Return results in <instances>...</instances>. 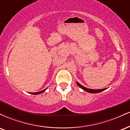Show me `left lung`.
<instances>
[{"label": "left lung", "instance_id": "1", "mask_svg": "<svg viewBox=\"0 0 130 130\" xmlns=\"http://www.w3.org/2000/svg\"><path fill=\"white\" fill-rule=\"evenodd\" d=\"M76 84H77V86L81 88L83 90H84V91H86V92H89V93H100V92H103V91L105 90L106 89H95V90H94V89H87V88L84 87V86H83L82 85H80L79 83H78V82H76Z\"/></svg>", "mask_w": 130, "mask_h": 130}]
</instances>
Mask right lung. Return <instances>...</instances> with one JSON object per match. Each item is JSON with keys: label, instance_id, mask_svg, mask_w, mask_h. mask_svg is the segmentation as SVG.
Returning <instances> with one entry per match:
<instances>
[{"label": "right lung", "instance_id": "add662e5", "mask_svg": "<svg viewBox=\"0 0 130 130\" xmlns=\"http://www.w3.org/2000/svg\"><path fill=\"white\" fill-rule=\"evenodd\" d=\"M46 89H47V88H46V89H44V90L40 91V92H34V93H30L33 94V95H38V94H40V93H43V92H44V91H45V90H46Z\"/></svg>", "mask_w": 130, "mask_h": 130}]
</instances>
